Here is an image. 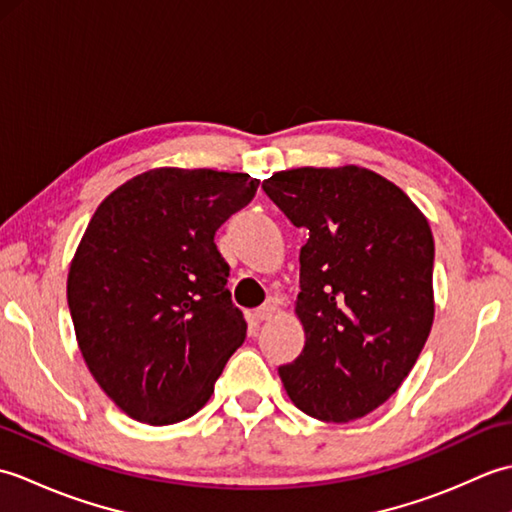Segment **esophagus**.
<instances>
[{"instance_id": "esophagus-1", "label": "esophagus", "mask_w": 512, "mask_h": 512, "mask_svg": "<svg viewBox=\"0 0 512 512\" xmlns=\"http://www.w3.org/2000/svg\"><path fill=\"white\" fill-rule=\"evenodd\" d=\"M275 310H277V303L273 299H268L262 308L255 310V317L257 321H268L275 314Z\"/></svg>"}]
</instances>
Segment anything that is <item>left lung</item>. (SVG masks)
Here are the masks:
<instances>
[{"label":"left lung","mask_w":512,"mask_h":512,"mask_svg":"<svg viewBox=\"0 0 512 512\" xmlns=\"http://www.w3.org/2000/svg\"><path fill=\"white\" fill-rule=\"evenodd\" d=\"M262 189L308 242L295 312L303 352L279 367L308 416L350 422L396 394L433 325V235L409 195L345 165L277 171Z\"/></svg>","instance_id":"obj_1"}]
</instances>
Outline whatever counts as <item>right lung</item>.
Listing matches in <instances>:
<instances>
[{"label":"right lung","instance_id":"add662e5","mask_svg":"<svg viewBox=\"0 0 512 512\" xmlns=\"http://www.w3.org/2000/svg\"><path fill=\"white\" fill-rule=\"evenodd\" d=\"M257 187L248 173L160 167L92 215L68 306L85 365L129 418L154 427L191 418L244 343L215 231Z\"/></svg>","mask_w":512,"mask_h":512}]
</instances>
